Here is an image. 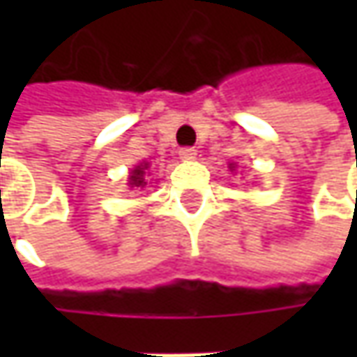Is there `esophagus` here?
Listing matches in <instances>:
<instances>
[{
	"mask_svg": "<svg viewBox=\"0 0 357 357\" xmlns=\"http://www.w3.org/2000/svg\"><path fill=\"white\" fill-rule=\"evenodd\" d=\"M178 157L185 158V160H190V158L197 157V149H195V146H183V149L178 151Z\"/></svg>",
	"mask_w": 357,
	"mask_h": 357,
	"instance_id": "34e87169",
	"label": "esophagus"
}]
</instances>
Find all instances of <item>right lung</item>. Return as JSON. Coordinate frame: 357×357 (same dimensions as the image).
<instances>
[{
    "mask_svg": "<svg viewBox=\"0 0 357 357\" xmlns=\"http://www.w3.org/2000/svg\"><path fill=\"white\" fill-rule=\"evenodd\" d=\"M144 171H146V165H141V167H137L135 171L130 172V186H144Z\"/></svg>",
    "mask_w": 357,
    "mask_h": 357,
    "instance_id": "1",
    "label": "right lung"
}]
</instances>
